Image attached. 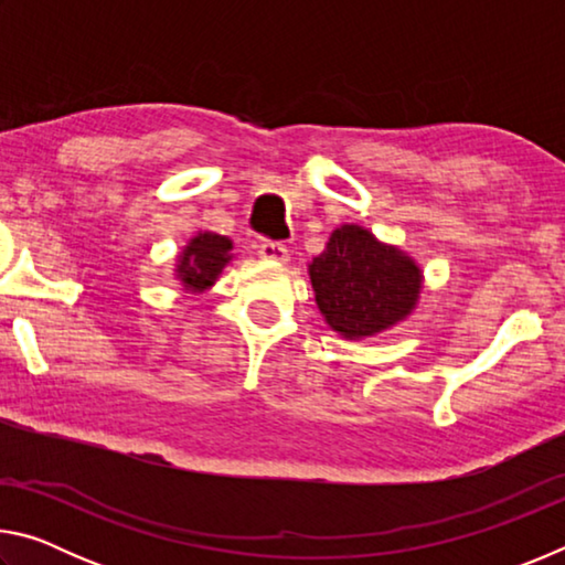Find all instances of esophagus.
Listing matches in <instances>:
<instances>
[{
  "mask_svg": "<svg viewBox=\"0 0 565 565\" xmlns=\"http://www.w3.org/2000/svg\"><path fill=\"white\" fill-rule=\"evenodd\" d=\"M259 256L262 259H269V262H279L286 264L289 262V248L284 244H276V242H266L259 246Z\"/></svg>",
  "mask_w": 565,
  "mask_h": 565,
  "instance_id": "esophagus-1",
  "label": "esophagus"
}]
</instances>
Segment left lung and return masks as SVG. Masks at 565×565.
Listing matches in <instances>:
<instances>
[{"instance_id":"8db88e82","label":"left lung","mask_w":565,"mask_h":565,"mask_svg":"<svg viewBox=\"0 0 565 565\" xmlns=\"http://www.w3.org/2000/svg\"><path fill=\"white\" fill-rule=\"evenodd\" d=\"M317 306L341 339L361 341L406 321L424 291V269L396 244L359 224H341L309 262Z\"/></svg>"}]
</instances>
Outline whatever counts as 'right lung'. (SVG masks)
I'll return each mask as SVG.
<instances>
[{
  "label": "right lung",
  "instance_id": "obj_1",
  "mask_svg": "<svg viewBox=\"0 0 565 565\" xmlns=\"http://www.w3.org/2000/svg\"><path fill=\"white\" fill-rule=\"evenodd\" d=\"M234 242L214 232H196L181 246L174 264V279L186 294H204L234 262Z\"/></svg>",
  "mask_w": 565,
  "mask_h": 565
}]
</instances>
